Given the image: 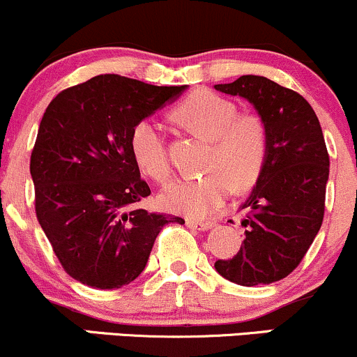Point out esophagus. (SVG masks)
Instances as JSON below:
<instances>
[{"instance_id":"obj_1","label":"esophagus","mask_w":357,"mask_h":357,"mask_svg":"<svg viewBox=\"0 0 357 357\" xmlns=\"http://www.w3.org/2000/svg\"><path fill=\"white\" fill-rule=\"evenodd\" d=\"M186 225L190 228H192V230H199V231L210 230V228H213V221H198V220L188 218Z\"/></svg>"}]
</instances>
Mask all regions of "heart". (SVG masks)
<instances>
[{"instance_id": "heart-1", "label": "heart", "mask_w": 357, "mask_h": 357, "mask_svg": "<svg viewBox=\"0 0 357 357\" xmlns=\"http://www.w3.org/2000/svg\"><path fill=\"white\" fill-rule=\"evenodd\" d=\"M179 116L192 129L215 139L204 167L206 173L184 176L166 186L161 203L190 216H210L230 198L233 188L253 186L268 154V136L257 117H240L235 102L213 92H199L179 105ZM130 151L137 166L165 183L171 176L166 130L154 119H142L130 132Z\"/></svg>"}]
</instances>
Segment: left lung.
I'll use <instances>...</instances> for the list:
<instances>
[{
  "label": "left lung",
  "instance_id": "8db88e82",
  "mask_svg": "<svg viewBox=\"0 0 357 357\" xmlns=\"http://www.w3.org/2000/svg\"><path fill=\"white\" fill-rule=\"evenodd\" d=\"M216 90L247 99L264 122L268 154L248 199L241 204L245 240L216 272L238 285L282 280L297 268L321 230L329 154L314 109L301 93L267 77L241 75Z\"/></svg>",
  "mask_w": 357,
  "mask_h": 357
}]
</instances>
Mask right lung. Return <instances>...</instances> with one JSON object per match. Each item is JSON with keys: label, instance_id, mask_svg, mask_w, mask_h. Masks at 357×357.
Returning a JSON list of instances; mask_svg holds the SVG:
<instances>
[{"label": "right lung", "instance_id": "1", "mask_svg": "<svg viewBox=\"0 0 357 357\" xmlns=\"http://www.w3.org/2000/svg\"><path fill=\"white\" fill-rule=\"evenodd\" d=\"M184 90L107 73L61 90L45 110L30 159L36 218L80 284H130L162 227L184 223L132 208L151 190L130 151L134 126Z\"/></svg>", "mask_w": 357, "mask_h": 357}]
</instances>
